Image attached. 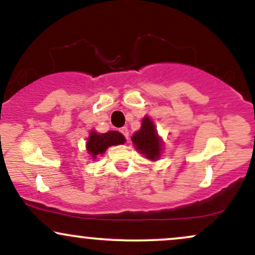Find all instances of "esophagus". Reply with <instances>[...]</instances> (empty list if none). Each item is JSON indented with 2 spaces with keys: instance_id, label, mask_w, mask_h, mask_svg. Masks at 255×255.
I'll list each match as a JSON object with an SVG mask.
<instances>
[{
  "instance_id": "34e87169",
  "label": "esophagus",
  "mask_w": 255,
  "mask_h": 255,
  "mask_svg": "<svg viewBox=\"0 0 255 255\" xmlns=\"http://www.w3.org/2000/svg\"><path fill=\"white\" fill-rule=\"evenodd\" d=\"M120 131H121V133L124 134V135L126 136V139H127V140L129 139V130H128L127 127H122L121 130H120Z\"/></svg>"
}]
</instances>
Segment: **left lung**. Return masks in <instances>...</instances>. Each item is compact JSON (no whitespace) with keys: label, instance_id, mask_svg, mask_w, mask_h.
<instances>
[{"label":"left lung","instance_id":"8db88e82","mask_svg":"<svg viewBox=\"0 0 255 255\" xmlns=\"http://www.w3.org/2000/svg\"><path fill=\"white\" fill-rule=\"evenodd\" d=\"M131 141L135 146V150L152 162H156L162 156L163 140L150 116L146 115L142 119L141 127L133 134Z\"/></svg>","mask_w":255,"mask_h":255}]
</instances>
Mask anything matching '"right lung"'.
<instances>
[{
    "mask_svg": "<svg viewBox=\"0 0 255 255\" xmlns=\"http://www.w3.org/2000/svg\"><path fill=\"white\" fill-rule=\"evenodd\" d=\"M125 142V136L118 130H110L107 133L91 130L86 141V151L92 159H96L98 156H103L110 146L121 145Z\"/></svg>",
    "mask_w": 255,
    "mask_h": 255,
    "instance_id": "right-lung-1",
    "label": "right lung"
}]
</instances>
